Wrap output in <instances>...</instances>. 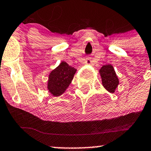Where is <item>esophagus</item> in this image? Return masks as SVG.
I'll return each mask as SVG.
<instances>
[{
  "label": "esophagus",
  "instance_id": "1",
  "mask_svg": "<svg viewBox=\"0 0 151 151\" xmlns=\"http://www.w3.org/2000/svg\"><path fill=\"white\" fill-rule=\"evenodd\" d=\"M86 63L88 65H93V61H92L91 58L88 57L86 59Z\"/></svg>",
  "mask_w": 151,
  "mask_h": 151
}]
</instances>
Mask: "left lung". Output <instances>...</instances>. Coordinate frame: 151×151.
Wrapping results in <instances>:
<instances>
[{
  "label": "left lung",
  "mask_w": 151,
  "mask_h": 151,
  "mask_svg": "<svg viewBox=\"0 0 151 151\" xmlns=\"http://www.w3.org/2000/svg\"><path fill=\"white\" fill-rule=\"evenodd\" d=\"M100 73L102 77V85L109 93H114L119 85V79L111 65H105L101 68Z\"/></svg>",
  "instance_id": "left-lung-1"
}]
</instances>
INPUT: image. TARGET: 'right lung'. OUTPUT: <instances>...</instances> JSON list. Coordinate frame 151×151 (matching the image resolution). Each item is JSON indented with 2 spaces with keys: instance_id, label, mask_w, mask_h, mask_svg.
<instances>
[{
  "instance_id": "right-lung-1",
  "label": "right lung",
  "mask_w": 151,
  "mask_h": 151,
  "mask_svg": "<svg viewBox=\"0 0 151 151\" xmlns=\"http://www.w3.org/2000/svg\"><path fill=\"white\" fill-rule=\"evenodd\" d=\"M76 69L65 62H61L57 68L49 74L48 90L54 96H59L69 86L73 78Z\"/></svg>"
}]
</instances>
